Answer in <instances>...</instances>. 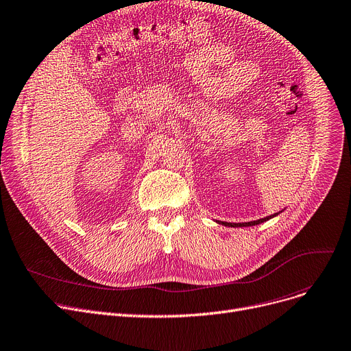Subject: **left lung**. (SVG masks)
I'll return each mask as SVG.
<instances>
[{
    "label": "left lung",
    "mask_w": 351,
    "mask_h": 351,
    "mask_svg": "<svg viewBox=\"0 0 351 351\" xmlns=\"http://www.w3.org/2000/svg\"><path fill=\"white\" fill-rule=\"evenodd\" d=\"M284 210V209H282ZM282 210H280V212H277V213H272V215H269V217H265V218H261V219H256V221H250V222H225V221H217V223H221V225H223V226H231V228H237V226H254V225H258V223H263V222H267V221H269L271 218H274V217H277V215H280V213L282 212Z\"/></svg>",
    "instance_id": "8db88e82"
}]
</instances>
